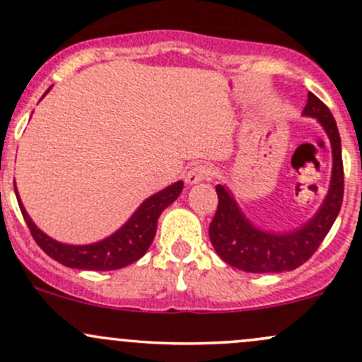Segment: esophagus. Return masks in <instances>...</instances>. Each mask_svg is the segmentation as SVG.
Returning a JSON list of instances; mask_svg holds the SVG:
<instances>
[{"label": "esophagus", "instance_id": "obj_1", "mask_svg": "<svg viewBox=\"0 0 362 362\" xmlns=\"http://www.w3.org/2000/svg\"><path fill=\"white\" fill-rule=\"evenodd\" d=\"M214 175V170L211 166L208 165H196L194 168L189 170L187 177H185V180H187V184H197V182H202V180H209Z\"/></svg>", "mask_w": 362, "mask_h": 362}]
</instances>
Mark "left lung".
Masks as SVG:
<instances>
[{
	"instance_id": "8db88e82",
	"label": "left lung",
	"mask_w": 362,
	"mask_h": 362,
	"mask_svg": "<svg viewBox=\"0 0 362 362\" xmlns=\"http://www.w3.org/2000/svg\"><path fill=\"white\" fill-rule=\"evenodd\" d=\"M303 115L321 123L332 144L333 168L327 197L300 228L273 233L254 226L240 211L232 192L225 185H216L218 209L209 225V239L218 256L233 268L249 273L292 272L316 252L339 216L344 199V163L335 118L313 93L308 94Z\"/></svg>"
}]
</instances>
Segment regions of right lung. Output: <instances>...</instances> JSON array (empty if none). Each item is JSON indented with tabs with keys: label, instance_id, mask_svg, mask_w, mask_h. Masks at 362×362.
Returning a JSON list of instances; mask_svg holds the SVG:
<instances>
[{
	"label": "right lung",
	"instance_id": "add662e5",
	"mask_svg": "<svg viewBox=\"0 0 362 362\" xmlns=\"http://www.w3.org/2000/svg\"><path fill=\"white\" fill-rule=\"evenodd\" d=\"M49 89L45 94L49 93ZM182 189H184V182L178 180L170 185V187L153 194V196L148 197V199L139 206L137 211L129 218V221L120 230L111 233L106 239L86 245L62 244V242L51 239L49 235L41 232L35 226L34 221L30 220L25 208H23L17 192V185H15V194H17L20 211H22L23 220H25L27 226H29L34 240L37 242L39 247L47 256L53 257L58 263L69 266V268L110 272V269H120L123 266L136 263L137 259H141L148 252L151 242H153L154 235H156L158 218L180 196Z\"/></svg>",
	"mask_w": 362,
	"mask_h": 362
}]
</instances>
